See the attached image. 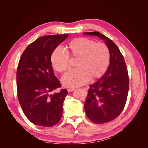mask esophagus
I'll return each mask as SVG.
<instances>
[{"label": "esophagus", "mask_w": 148, "mask_h": 148, "mask_svg": "<svg viewBox=\"0 0 148 148\" xmlns=\"http://www.w3.org/2000/svg\"><path fill=\"white\" fill-rule=\"evenodd\" d=\"M75 89H74V88H69V89H67V91H68L69 92H70L73 91L75 90Z\"/></svg>", "instance_id": "34e87169"}]
</instances>
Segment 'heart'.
<instances>
[{
    "label": "heart",
    "instance_id": "b5f03b06",
    "mask_svg": "<svg viewBox=\"0 0 148 148\" xmlns=\"http://www.w3.org/2000/svg\"><path fill=\"white\" fill-rule=\"evenodd\" d=\"M64 51L57 48L51 55L53 69L63 73L70 67V60H75L77 69L65 73L62 83L66 88H77L86 84L89 79L101 78L108 69L110 51L103 42H95L87 38L80 37L71 40L64 47Z\"/></svg>",
    "mask_w": 148,
    "mask_h": 148
}]
</instances>
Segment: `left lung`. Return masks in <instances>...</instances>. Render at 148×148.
<instances>
[{
  "label": "left lung",
  "mask_w": 148,
  "mask_h": 148,
  "mask_svg": "<svg viewBox=\"0 0 148 148\" xmlns=\"http://www.w3.org/2000/svg\"><path fill=\"white\" fill-rule=\"evenodd\" d=\"M84 34L104 40L110 51L108 69L102 78L89 85L84 106L91 122L105 123L117 118L126 104L129 89L128 70L122 53L111 39L97 31Z\"/></svg>",
  "instance_id": "1"
}]
</instances>
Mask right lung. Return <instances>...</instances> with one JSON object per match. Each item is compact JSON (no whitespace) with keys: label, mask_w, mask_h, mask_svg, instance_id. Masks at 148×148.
<instances>
[{"label":"right lung","mask_w":148,"mask_h":148,"mask_svg":"<svg viewBox=\"0 0 148 148\" xmlns=\"http://www.w3.org/2000/svg\"><path fill=\"white\" fill-rule=\"evenodd\" d=\"M69 34L44 36L26 48L16 71L17 95L23 113L33 124L50 127L62 116L66 89L50 92L61 87L54 75L50 57L52 51Z\"/></svg>","instance_id":"right-lung-1"}]
</instances>
